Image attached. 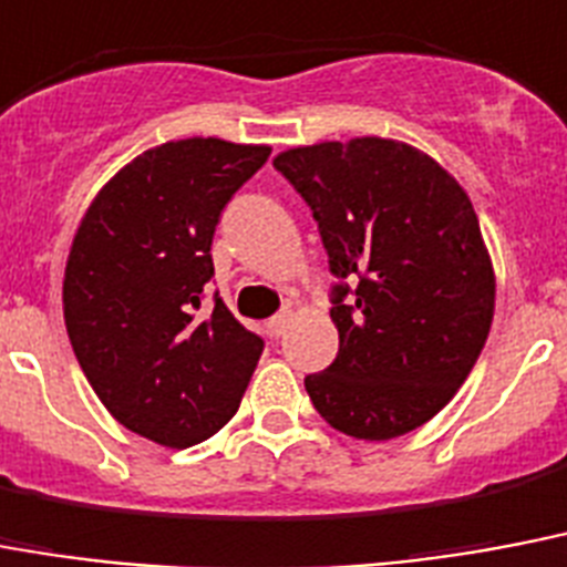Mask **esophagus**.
<instances>
[{
    "label": "esophagus",
    "mask_w": 567,
    "mask_h": 567,
    "mask_svg": "<svg viewBox=\"0 0 567 567\" xmlns=\"http://www.w3.org/2000/svg\"><path fill=\"white\" fill-rule=\"evenodd\" d=\"M289 321H292V310H280L278 316H271V319L266 321V328H269L271 337H284L289 328Z\"/></svg>",
    "instance_id": "esophagus-1"
}]
</instances>
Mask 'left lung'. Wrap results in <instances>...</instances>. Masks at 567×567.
<instances>
[{
	"label": "left lung",
	"mask_w": 567,
	"mask_h": 567,
	"mask_svg": "<svg viewBox=\"0 0 567 567\" xmlns=\"http://www.w3.org/2000/svg\"><path fill=\"white\" fill-rule=\"evenodd\" d=\"M275 169L319 221L339 354L307 374L330 427L386 442L456 395L495 319V269L460 181L410 143L354 137L287 148Z\"/></svg>",
	"instance_id": "1"
}]
</instances>
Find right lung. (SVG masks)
<instances>
[{"label":"right lung","instance_id":"1","mask_svg":"<svg viewBox=\"0 0 567 567\" xmlns=\"http://www.w3.org/2000/svg\"><path fill=\"white\" fill-rule=\"evenodd\" d=\"M269 146L219 137L148 148L96 193L72 237L63 321L107 412L163 447L219 433L239 410L262 339L221 298L202 310L221 207Z\"/></svg>","mask_w":567,"mask_h":567}]
</instances>
